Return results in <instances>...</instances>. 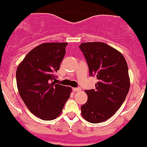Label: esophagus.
I'll return each instance as SVG.
<instances>
[{
	"instance_id": "esophagus-1",
	"label": "esophagus",
	"mask_w": 147,
	"mask_h": 147,
	"mask_svg": "<svg viewBox=\"0 0 147 147\" xmlns=\"http://www.w3.org/2000/svg\"><path fill=\"white\" fill-rule=\"evenodd\" d=\"M81 90V88H73V91L74 92H76V91H78Z\"/></svg>"
}]
</instances>
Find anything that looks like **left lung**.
<instances>
[{
    "instance_id": "left-lung-1",
    "label": "left lung",
    "mask_w": 147,
    "mask_h": 147,
    "mask_svg": "<svg viewBox=\"0 0 147 147\" xmlns=\"http://www.w3.org/2000/svg\"><path fill=\"white\" fill-rule=\"evenodd\" d=\"M79 48L90 76L98 79L95 89L85 91L88 100L81 106V114L90 123L103 122L117 112L129 92L127 63L119 51L102 42L82 43Z\"/></svg>"
}]
</instances>
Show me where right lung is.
<instances>
[{
  "label": "right lung",
  "mask_w": 147,
  "mask_h": 147,
  "mask_svg": "<svg viewBox=\"0 0 147 147\" xmlns=\"http://www.w3.org/2000/svg\"><path fill=\"white\" fill-rule=\"evenodd\" d=\"M67 43H44L32 49L18 65V92L29 111L45 121L55 119L71 93V88L53 81L66 53Z\"/></svg>",
  "instance_id": "add662e5"
}]
</instances>
